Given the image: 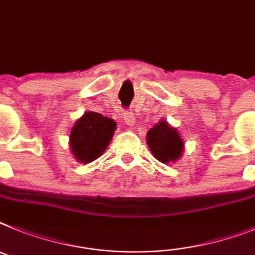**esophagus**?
Returning a JSON list of instances; mask_svg holds the SVG:
<instances>
[{
  "mask_svg": "<svg viewBox=\"0 0 255 255\" xmlns=\"http://www.w3.org/2000/svg\"><path fill=\"white\" fill-rule=\"evenodd\" d=\"M124 119H125V124L128 126H134L135 125V119H134V115L131 112H125L124 113Z\"/></svg>",
  "mask_w": 255,
  "mask_h": 255,
  "instance_id": "obj_1",
  "label": "esophagus"
}]
</instances>
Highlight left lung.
Masks as SVG:
<instances>
[{
	"instance_id": "8db88e82",
	"label": "left lung",
	"mask_w": 255,
	"mask_h": 255,
	"mask_svg": "<svg viewBox=\"0 0 255 255\" xmlns=\"http://www.w3.org/2000/svg\"><path fill=\"white\" fill-rule=\"evenodd\" d=\"M145 140L153 157L165 165L177 162L183 154V139L180 138L179 131L165 120L158 121L148 130Z\"/></svg>"
}]
</instances>
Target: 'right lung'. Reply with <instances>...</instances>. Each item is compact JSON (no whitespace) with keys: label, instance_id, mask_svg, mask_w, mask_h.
Listing matches in <instances>:
<instances>
[{"label":"right lung","instance_id":"obj_1","mask_svg":"<svg viewBox=\"0 0 255 255\" xmlns=\"http://www.w3.org/2000/svg\"><path fill=\"white\" fill-rule=\"evenodd\" d=\"M116 128V123L110 117L91 111L85 112L71 129V153L81 164L93 162L104 153Z\"/></svg>","mask_w":255,"mask_h":255}]
</instances>
